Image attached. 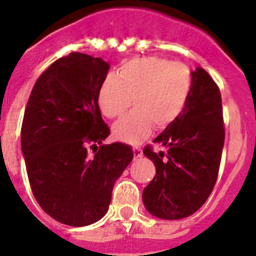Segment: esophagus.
<instances>
[{"label": "esophagus", "instance_id": "34e87169", "mask_svg": "<svg viewBox=\"0 0 256 256\" xmlns=\"http://www.w3.org/2000/svg\"><path fill=\"white\" fill-rule=\"evenodd\" d=\"M142 155H144V152H142V150L140 148H133V156H134V159H140V158H142Z\"/></svg>", "mask_w": 256, "mask_h": 256}]
</instances>
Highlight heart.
<instances>
[{
	"label": "heart",
	"mask_w": 256,
	"mask_h": 256,
	"mask_svg": "<svg viewBox=\"0 0 256 256\" xmlns=\"http://www.w3.org/2000/svg\"><path fill=\"white\" fill-rule=\"evenodd\" d=\"M190 92L191 74L186 65L148 56L126 61L116 76H106L97 101L110 119L123 115L133 102L134 108L114 124L112 133L126 144H140L150 134L154 124L162 130L182 114Z\"/></svg>",
	"instance_id": "b5f03b06"
}]
</instances>
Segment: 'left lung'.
<instances>
[{
    "instance_id": "1",
    "label": "left lung",
    "mask_w": 256,
    "mask_h": 256,
    "mask_svg": "<svg viewBox=\"0 0 256 256\" xmlns=\"http://www.w3.org/2000/svg\"><path fill=\"white\" fill-rule=\"evenodd\" d=\"M191 92L182 114L144 154L156 176L142 194L144 208L160 219H182L198 212L218 178L224 144V124L218 86L202 68L192 72Z\"/></svg>"
}]
</instances>
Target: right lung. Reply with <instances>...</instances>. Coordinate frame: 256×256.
I'll list each match as a JSON object with an SVG mask.
<instances>
[{
    "label": "right lung",
    "instance_id": "right-lung-1",
    "mask_svg": "<svg viewBox=\"0 0 256 256\" xmlns=\"http://www.w3.org/2000/svg\"><path fill=\"white\" fill-rule=\"evenodd\" d=\"M110 65L80 52L56 60L37 79L22 126L32 191L55 220L83 227L108 212L114 183L133 159L128 144H102L110 130L97 94ZM96 150L88 156L86 144Z\"/></svg>",
    "mask_w": 256,
    "mask_h": 256
}]
</instances>
